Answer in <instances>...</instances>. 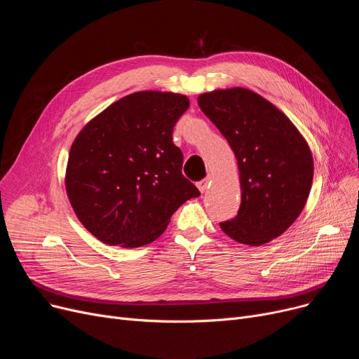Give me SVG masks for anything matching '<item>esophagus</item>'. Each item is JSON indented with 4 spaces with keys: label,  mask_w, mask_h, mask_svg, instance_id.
<instances>
[{
    "label": "esophagus",
    "mask_w": 359,
    "mask_h": 359,
    "mask_svg": "<svg viewBox=\"0 0 359 359\" xmlns=\"http://www.w3.org/2000/svg\"><path fill=\"white\" fill-rule=\"evenodd\" d=\"M211 182H212V179H211V177H206L205 180H202V182H199V183H198V189L201 191V194H203V192L208 191V187H210Z\"/></svg>",
    "instance_id": "34e87169"
}]
</instances>
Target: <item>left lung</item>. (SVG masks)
Instances as JSON below:
<instances>
[{
  "label": "left lung",
  "instance_id": "left-lung-1",
  "mask_svg": "<svg viewBox=\"0 0 359 359\" xmlns=\"http://www.w3.org/2000/svg\"><path fill=\"white\" fill-rule=\"evenodd\" d=\"M198 104L229 141L238 165L240 210L219 222L221 230L249 246L284 234L311 189L314 163L306 138L284 111L249 88L206 91Z\"/></svg>",
  "mask_w": 359,
  "mask_h": 359
}]
</instances>
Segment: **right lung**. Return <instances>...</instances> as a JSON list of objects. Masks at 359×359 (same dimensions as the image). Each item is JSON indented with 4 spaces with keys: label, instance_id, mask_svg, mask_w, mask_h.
Wrapping results in <instances>:
<instances>
[{
    "label": "right lung",
    "instance_id": "obj_1",
    "mask_svg": "<svg viewBox=\"0 0 359 359\" xmlns=\"http://www.w3.org/2000/svg\"><path fill=\"white\" fill-rule=\"evenodd\" d=\"M189 97L172 91L128 94L75 137L65 191L84 227L100 241L141 248L158 238L196 186L182 175L173 129Z\"/></svg>",
    "mask_w": 359,
    "mask_h": 359
}]
</instances>
